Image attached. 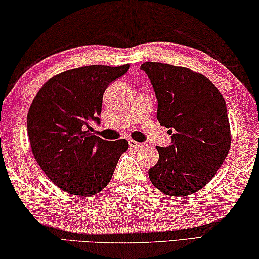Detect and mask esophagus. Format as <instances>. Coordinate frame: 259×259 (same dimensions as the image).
I'll use <instances>...</instances> for the list:
<instances>
[{"mask_svg": "<svg viewBox=\"0 0 259 259\" xmlns=\"http://www.w3.org/2000/svg\"><path fill=\"white\" fill-rule=\"evenodd\" d=\"M143 143L141 142H138V141H134V140H130V147L131 148H134V149H139V148H142Z\"/></svg>", "mask_w": 259, "mask_h": 259, "instance_id": "34e87169", "label": "esophagus"}]
</instances>
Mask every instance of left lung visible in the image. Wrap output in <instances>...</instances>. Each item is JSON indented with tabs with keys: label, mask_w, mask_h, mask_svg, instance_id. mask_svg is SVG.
<instances>
[{
	"label": "left lung",
	"mask_w": 259,
	"mask_h": 259,
	"mask_svg": "<svg viewBox=\"0 0 259 259\" xmlns=\"http://www.w3.org/2000/svg\"><path fill=\"white\" fill-rule=\"evenodd\" d=\"M141 70L155 90L159 124L173 131L171 146L156 147L159 159L149 169L150 181L169 196L196 193L212 179L230 151L225 99L205 75L188 67L146 62Z\"/></svg>",
	"instance_id": "obj_1"
}]
</instances>
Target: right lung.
Here are the masks:
<instances>
[{"label":"right lung","mask_w":259,"mask_h":259,"mask_svg":"<svg viewBox=\"0 0 259 259\" xmlns=\"http://www.w3.org/2000/svg\"><path fill=\"white\" fill-rule=\"evenodd\" d=\"M130 64L88 65L54 75L40 88L27 114L33 156L45 175L62 190L93 196L110 182L125 139L107 141L92 133L100 121L103 93Z\"/></svg>","instance_id":"add662e5"}]
</instances>
